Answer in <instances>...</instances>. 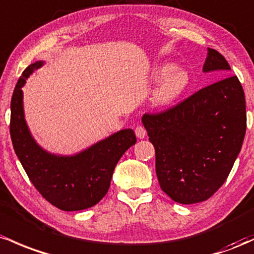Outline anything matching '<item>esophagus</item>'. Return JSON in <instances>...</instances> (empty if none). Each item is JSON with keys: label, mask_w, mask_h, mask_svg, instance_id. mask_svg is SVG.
Masks as SVG:
<instances>
[{"label": "esophagus", "mask_w": 254, "mask_h": 254, "mask_svg": "<svg viewBox=\"0 0 254 254\" xmlns=\"http://www.w3.org/2000/svg\"><path fill=\"white\" fill-rule=\"evenodd\" d=\"M135 135L138 136L139 139L145 138V135H146V129H145L142 126H136L135 127Z\"/></svg>", "instance_id": "esophagus-1"}]
</instances>
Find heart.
<instances>
[{
    "label": "heart",
    "mask_w": 254,
    "mask_h": 254,
    "mask_svg": "<svg viewBox=\"0 0 254 254\" xmlns=\"http://www.w3.org/2000/svg\"><path fill=\"white\" fill-rule=\"evenodd\" d=\"M152 79L158 84L155 91V102L158 105H168L175 102L190 85L189 73L172 64L158 65L153 70Z\"/></svg>",
    "instance_id": "obj_1"
}]
</instances>
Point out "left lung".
I'll use <instances>...</instances> for the list:
<instances>
[{"label": "left lung", "instance_id": "1", "mask_svg": "<svg viewBox=\"0 0 254 254\" xmlns=\"http://www.w3.org/2000/svg\"><path fill=\"white\" fill-rule=\"evenodd\" d=\"M203 70H230V65L209 48ZM141 121L155 146L162 190L176 203H200L224 184L241 150L244 89L238 76H227L165 112L144 114Z\"/></svg>", "mask_w": 254, "mask_h": 254}]
</instances>
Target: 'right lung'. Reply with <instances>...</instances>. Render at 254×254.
Wrapping results in <instances>:
<instances>
[{
    "label": "right lung",
    "instance_id": "obj_1",
    "mask_svg": "<svg viewBox=\"0 0 254 254\" xmlns=\"http://www.w3.org/2000/svg\"><path fill=\"white\" fill-rule=\"evenodd\" d=\"M43 61L22 72L10 102V136L14 151L36 190L50 204L64 211L89 209L109 190L116 164L136 142L130 128L121 129L74 156L48 152L31 135L24 115L22 90L26 79Z\"/></svg>",
    "mask_w": 254,
    "mask_h": 254
}]
</instances>
